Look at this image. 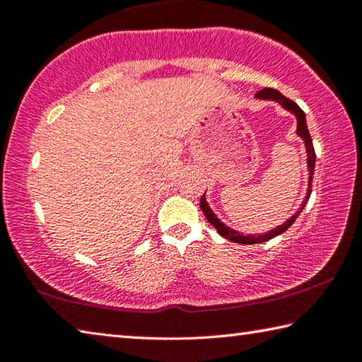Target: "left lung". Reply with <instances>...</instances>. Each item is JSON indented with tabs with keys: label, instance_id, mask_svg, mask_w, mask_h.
<instances>
[{
	"label": "left lung",
	"instance_id": "1",
	"mask_svg": "<svg viewBox=\"0 0 362 362\" xmlns=\"http://www.w3.org/2000/svg\"><path fill=\"white\" fill-rule=\"evenodd\" d=\"M257 99H262V100H274L278 102L279 105H283L286 110H289L291 113L296 115L297 118V134L300 137L303 139L305 142V148H306V163H308V170H310V175H308V189H306V196L303 199V203L300 204V209L293 214V216L287 220L286 223L279 225L278 228L274 230H269L268 233H265V235H247L244 236L243 233L233 230V228H228L223 222H220V220L217 218L216 214L212 212V209L209 207V204H207L206 201V196L203 194L201 196V201H199V206L201 209H203L206 218L209 220V223L214 225V228H216L218 231L220 236H223L225 240L228 241H233V243H240V244H259V243H265L268 240H272V238L281 235V233H284L289 226L296 222V218L300 216V212L303 211L305 204L308 203L310 199V194H311V182H313V175H315V163H316V153H315V148H313V140H311L310 137V132H308V127H306V119H305V113L303 110L300 108L296 102H292L291 99H287V97H284L283 94L279 93V90L276 89H272V88H265L259 90V93L255 94Z\"/></svg>",
	"mask_w": 362,
	"mask_h": 362
}]
</instances>
